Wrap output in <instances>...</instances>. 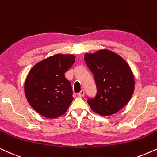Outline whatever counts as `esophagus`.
<instances>
[{"label": "esophagus", "instance_id": "34e87169", "mask_svg": "<svg viewBox=\"0 0 157 157\" xmlns=\"http://www.w3.org/2000/svg\"><path fill=\"white\" fill-rule=\"evenodd\" d=\"M78 96H80V97H82V96H84V95H85V90H82L80 91V93H78Z\"/></svg>", "mask_w": 157, "mask_h": 157}]
</instances>
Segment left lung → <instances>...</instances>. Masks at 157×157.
I'll list each match as a JSON object with an SVG mask.
<instances>
[{
    "label": "left lung",
    "instance_id": "left-lung-1",
    "mask_svg": "<svg viewBox=\"0 0 157 157\" xmlns=\"http://www.w3.org/2000/svg\"><path fill=\"white\" fill-rule=\"evenodd\" d=\"M85 61L93 73L97 93L88 104L93 112L109 116L128 104L135 88L134 76L128 63L109 50L86 53Z\"/></svg>",
    "mask_w": 157,
    "mask_h": 157
}]
</instances>
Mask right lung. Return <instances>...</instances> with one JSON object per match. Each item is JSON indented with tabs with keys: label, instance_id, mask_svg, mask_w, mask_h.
<instances>
[{
	"label": "right lung",
	"instance_id": "right-lung-1",
	"mask_svg": "<svg viewBox=\"0 0 157 157\" xmlns=\"http://www.w3.org/2000/svg\"><path fill=\"white\" fill-rule=\"evenodd\" d=\"M74 55L56 54L31 69L25 83L27 101L40 114L56 118L64 114L73 101L72 88L64 73L74 64Z\"/></svg>",
	"mask_w": 157,
	"mask_h": 157
}]
</instances>
